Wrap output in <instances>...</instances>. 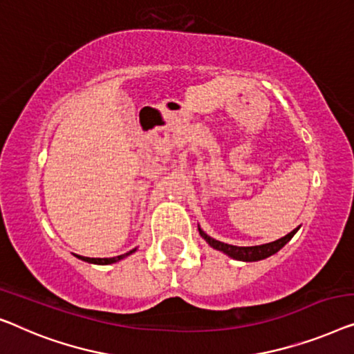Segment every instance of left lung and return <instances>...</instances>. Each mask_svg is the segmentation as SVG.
<instances>
[{
	"instance_id": "left-lung-1",
	"label": "left lung",
	"mask_w": 354,
	"mask_h": 354,
	"mask_svg": "<svg viewBox=\"0 0 354 354\" xmlns=\"http://www.w3.org/2000/svg\"><path fill=\"white\" fill-rule=\"evenodd\" d=\"M298 231L297 229H293L292 232H288L287 236H283L281 239H277L274 242H270V243H263V245H253V247H237V245H229V243L225 242H220L216 241V239H213L208 236V234L201 229L198 226V232H201V236L205 239V242L210 245L212 248H215V250H220L225 253V255L234 258V260H239V261H260V260H265V258L274 255L277 253L281 248L286 245V243L290 241V239L295 236V232Z\"/></svg>"
}]
</instances>
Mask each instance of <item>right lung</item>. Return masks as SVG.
Wrapping results in <instances>:
<instances>
[{
  "instance_id": "add662e5",
  "label": "right lung",
  "mask_w": 354,
  "mask_h": 354,
  "mask_svg": "<svg viewBox=\"0 0 354 354\" xmlns=\"http://www.w3.org/2000/svg\"><path fill=\"white\" fill-rule=\"evenodd\" d=\"M136 252V248H133V250H129L128 253H123L120 257H113V258H89V257H80L77 255L80 260L86 261V263H93V265H112V263H117L123 260V258H127L128 255H131V253Z\"/></svg>"
}]
</instances>
